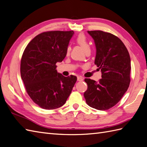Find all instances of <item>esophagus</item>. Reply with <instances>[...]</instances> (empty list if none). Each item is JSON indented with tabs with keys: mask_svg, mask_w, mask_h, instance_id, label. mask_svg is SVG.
Segmentation results:
<instances>
[{
	"mask_svg": "<svg viewBox=\"0 0 147 147\" xmlns=\"http://www.w3.org/2000/svg\"><path fill=\"white\" fill-rule=\"evenodd\" d=\"M77 80L79 81V82L83 81V80H84V78L82 77H81V76H78V77H77Z\"/></svg>",
	"mask_w": 147,
	"mask_h": 147,
	"instance_id": "esophagus-1",
	"label": "esophagus"
}]
</instances>
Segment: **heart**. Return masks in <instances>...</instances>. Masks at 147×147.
Returning a JSON list of instances; mask_svg holds the SVG:
<instances>
[{
	"mask_svg": "<svg viewBox=\"0 0 147 147\" xmlns=\"http://www.w3.org/2000/svg\"><path fill=\"white\" fill-rule=\"evenodd\" d=\"M76 41L77 44L79 45L82 49L84 50L85 52L87 51H90V46L89 44V42H88L87 38L83 34H79L77 36L76 39ZM69 51V49H68Z\"/></svg>",
	"mask_w": 147,
	"mask_h": 147,
	"instance_id": "heart-1",
	"label": "heart"
}]
</instances>
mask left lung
I'll use <instances>...</instances> for the list:
<instances>
[{"instance_id":"1","label":"left lung","mask_w":147,"mask_h":147,"mask_svg":"<svg viewBox=\"0 0 147 147\" xmlns=\"http://www.w3.org/2000/svg\"><path fill=\"white\" fill-rule=\"evenodd\" d=\"M87 32L94 40L95 64L101 70L102 78L98 82L85 78L88 88L84 95L92 108L108 110L120 100L129 87L130 55L122 41L115 35L101 30Z\"/></svg>"}]
</instances>
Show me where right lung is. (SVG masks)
I'll list each match as a JSON object with an SVG mask.
<instances>
[{"mask_svg": "<svg viewBox=\"0 0 147 147\" xmlns=\"http://www.w3.org/2000/svg\"><path fill=\"white\" fill-rule=\"evenodd\" d=\"M74 32H43L28 43L20 62V74L26 91L41 108L53 110L65 104L77 77L57 72L56 63L65 58Z\"/></svg>", "mask_w": 147, "mask_h": 147, "instance_id": "1", "label": "right lung"}]
</instances>
